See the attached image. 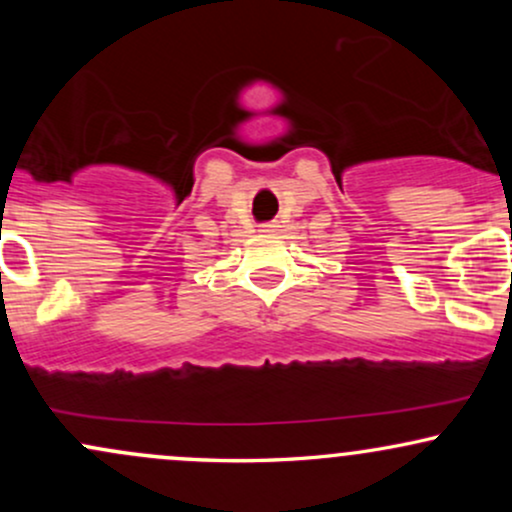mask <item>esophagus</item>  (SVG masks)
I'll return each mask as SVG.
<instances>
[{"mask_svg":"<svg viewBox=\"0 0 512 512\" xmlns=\"http://www.w3.org/2000/svg\"><path fill=\"white\" fill-rule=\"evenodd\" d=\"M276 231V223H264L262 233H274Z\"/></svg>","mask_w":512,"mask_h":512,"instance_id":"esophagus-1","label":"esophagus"}]
</instances>
